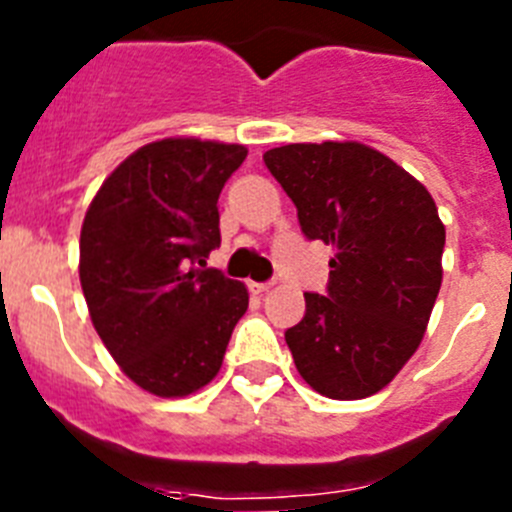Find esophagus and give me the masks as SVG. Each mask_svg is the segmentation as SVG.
<instances>
[{"label":"esophagus","instance_id":"34e87169","mask_svg":"<svg viewBox=\"0 0 512 512\" xmlns=\"http://www.w3.org/2000/svg\"><path fill=\"white\" fill-rule=\"evenodd\" d=\"M271 287H274V282H248V289L256 292V295H264V292H269Z\"/></svg>","mask_w":512,"mask_h":512}]
</instances>
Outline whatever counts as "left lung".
I'll return each mask as SVG.
<instances>
[{
	"instance_id": "left-lung-1",
	"label": "left lung",
	"mask_w": 512,
	"mask_h": 512,
	"mask_svg": "<svg viewBox=\"0 0 512 512\" xmlns=\"http://www.w3.org/2000/svg\"><path fill=\"white\" fill-rule=\"evenodd\" d=\"M264 164L295 202L302 233L336 248L325 295L284 333L297 372L333 400L395 379L420 346L441 289L446 228L431 192L361 143H289Z\"/></svg>"
}]
</instances>
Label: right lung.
I'll list each match as a JSON object with an SVG mask.
<instances>
[{"mask_svg":"<svg viewBox=\"0 0 512 512\" xmlns=\"http://www.w3.org/2000/svg\"><path fill=\"white\" fill-rule=\"evenodd\" d=\"M246 148L164 138L112 171L89 205L79 279L99 338L138 387L184 397L212 382L246 284L207 269L220 246L217 197Z\"/></svg>","mask_w":512,"mask_h":512,"instance_id":"1","label":"right lung"}]
</instances>
